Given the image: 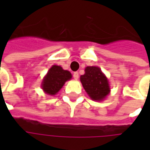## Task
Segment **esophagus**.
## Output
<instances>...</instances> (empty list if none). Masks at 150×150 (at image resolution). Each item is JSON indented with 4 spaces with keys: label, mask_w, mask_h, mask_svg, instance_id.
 Returning a JSON list of instances; mask_svg holds the SVG:
<instances>
[{
    "label": "esophagus",
    "mask_w": 150,
    "mask_h": 150,
    "mask_svg": "<svg viewBox=\"0 0 150 150\" xmlns=\"http://www.w3.org/2000/svg\"><path fill=\"white\" fill-rule=\"evenodd\" d=\"M79 76V75L78 72H74V73H73V77H74L75 79H78Z\"/></svg>",
    "instance_id": "34e87169"
}]
</instances>
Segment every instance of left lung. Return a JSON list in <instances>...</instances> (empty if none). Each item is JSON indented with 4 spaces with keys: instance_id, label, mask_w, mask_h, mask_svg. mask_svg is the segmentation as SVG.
Returning a JSON list of instances; mask_svg holds the SVG:
<instances>
[{
    "instance_id": "obj_1",
    "label": "left lung",
    "mask_w": 150,
    "mask_h": 150,
    "mask_svg": "<svg viewBox=\"0 0 150 150\" xmlns=\"http://www.w3.org/2000/svg\"><path fill=\"white\" fill-rule=\"evenodd\" d=\"M80 81L91 100H103L110 93L108 79L98 67H87L84 75L80 76Z\"/></svg>"
}]
</instances>
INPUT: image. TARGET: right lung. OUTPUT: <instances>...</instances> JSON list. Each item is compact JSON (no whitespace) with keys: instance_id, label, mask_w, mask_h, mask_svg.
<instances>
[{"instance_id":"add662e5","label":"right lung","mask_w":150,"mask_h":150,"mask_svg":"<svg viewBox=\"0 0 150 150\" xmlns=\"http://www.w3.org/2000/svg\"><path fill=\"white\" fill-rule=\"evenodd\" d=\"M71 72L62 68V67L53 65L44 77L42 88L45 93L53 96L57 94L66 82L71 79Z\"/></svg>"}]
</instances>
